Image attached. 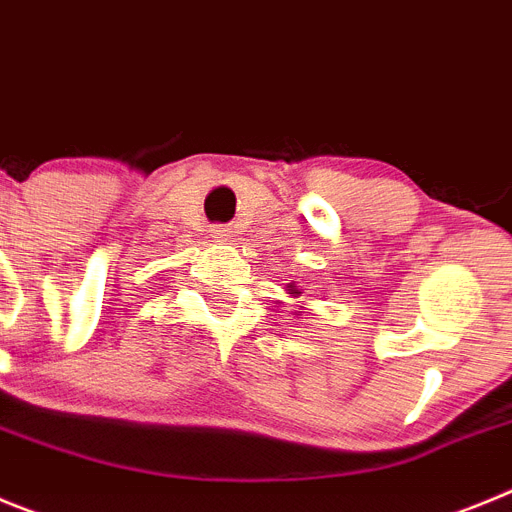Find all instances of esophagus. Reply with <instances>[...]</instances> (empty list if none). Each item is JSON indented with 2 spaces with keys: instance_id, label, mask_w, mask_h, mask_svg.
I'll return each mask as SVG.
<instances>
[{
  "instance_id": "34e87169",
  "label": "esophagus",
  "mask_w": 512,
  "mask_h": 512,
  "mask_svg": "<svg viewBox=\"0 0 512 512\" xmlns=\"http://www.w3.org/2000/svg\"><path fill=\"white\" fill-rule=\"evenodd\" d=\"M211 232H214L216 239L232 237V227H229V224H214V229H211Z\"/></svg>"
}]
</instances>
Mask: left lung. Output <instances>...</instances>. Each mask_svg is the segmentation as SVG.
I'll return each mask as SVG.
<instances>
[{
    "label": "left lung",
    "instance_id": "left-lung-1",
    "mask_svg": "<svg viewBox=\"0 0 512 512\" xmlns=\"http://www.w3.org/2000/svg\"><path fill=\"white\" fill-rule=\"evenodd\" d=\"M288 288H290V290H293V285H288ZM293 293H298V290H293Z\"/></svg>",
    "mask_w": 512,
    "mask_h": 512
}]
</instances>
